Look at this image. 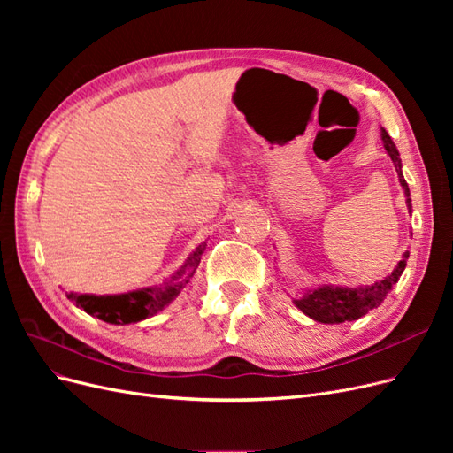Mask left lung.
Returning a JSON list of instances; mask_svg holds the SVG:
<instances>
[{"mask_svg":"<svg viewBox=\"0 0 453 453\" xmlns=\"http://www.w3.org/2000/svg\"><path fill=\"white\" fill-rule=\"evenodd\" d=\"M381 140H383V147H386L391 160L395 162L396 173H399V180L406 195L408 211H412V200H410L408 183L403 177V170H401L403 164H401L399 150H396L393 140L389 138V134L383 128H381ZM406 258H408V253H404L401 263L396 265V268L391 272V276L374 285L357 287V289L323 285V287H318V289L308 291L300 300H295V304L303 310L308 318L319 323H344V321L359 319L365 313H368L372 308H378L383 303V298L388 296V293L393 289V285L399 281L401 273L404 272Z\"/></svg>","mask_w":453,"mask_h":453,"instance_id":"1","label":"left lung"}]
</instances>
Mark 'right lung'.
<instances>
[{
	"label": "right lung",
	"mask_w": 453,
	"mask_h": 453,
	"mask_svg": "<svg viewBox=\"0 0 453 453\" xmlns=\"http://www.w3.org/2000/svg\"><path fill=\"white\" fill-rule=\"evenodd\" d=\"M205 250V243L198 245L196 251L190 255L188 263L183 266V270L177 273L181 280L180 281H168L158 287H149V289L132 291L127 295H109V296H94V295H73L65 293L67 298L75 300L79 308H83L87 313L96 315V318L105 323L115 325H127V323H138L145 318H150L157 311H160L164 306H168L172 300L180 295V291L193 278L196 266L200 265V255ZM188 265L191 270L188 274L184 273V268ZM186 276L183 277L182 273Z\"/></svg>",
	"instance_id": "right-lung-1"
}]
</instances>
